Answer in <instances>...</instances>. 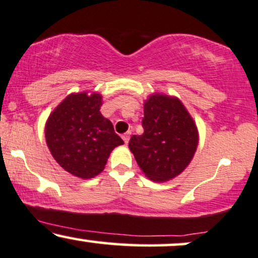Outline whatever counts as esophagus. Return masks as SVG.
I'll use <instances>...</instances> for the list:
<instances>
[{
	"mask_svg": "<svg viewBox=\"0 0 258 258\" xmlns=\"http://www.w3.org/2000/svg\"><path fill=\"white\" fill-rule=\"evenodd\" d=\"M130 136H131V132H126V133H123L122 135V139H123V142H125V143L127 144L128 143V141H130Z\"/></svg>",
	"mask_w": 258,
	"mask_h": 258,
	"instance_id": "obj_1",
	"label": "esophagus"
}]
</instances>
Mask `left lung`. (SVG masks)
Segmentation results:
<instances>
[{"mask_svg":"<svg viewBox=\"0 0 258 258\" xmlns=\"http://www.w3.org/2000/svg\"><path fill=\"white\" fill-rule=\"evenodd\" d=\"M143 135L132 136L128 147L148 178L164 182L188 166L198 147V130L177 98L154 94L144 103Z\"/></svg>","mask_w":258,"mask_h":258,"instance_id":"left-lung-1","label":"left lung"}]
</instances>
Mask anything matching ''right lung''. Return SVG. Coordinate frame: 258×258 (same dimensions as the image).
Here are the masks:
<instances>
[{
    "label": "right lung",
    "instance_id": "add662e5",
    "mask_svg": "<svg viewBox=\"0 0 258 258\" xmlns=\"http://www.w3.org/2000/svg\"><path fill=\"white\" fill-rule=\"evenodd\" d=\"M102 97L70 94L49 115L46 142L55 161L74 176L92 178L104 168L109 154L123 141L100 114Z\"/></svg>",
    "mask_w": 258,
    "mask_h": 258
}]
</instances>
